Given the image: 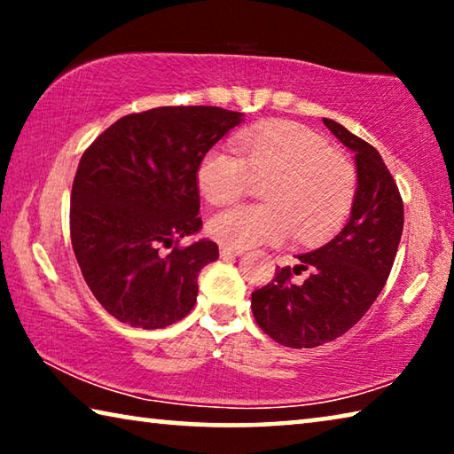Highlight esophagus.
I'll return each instance as SVG.
<instances>
[{
	"label": "esophagus",
	"mask_w": 454,
	"mask_h": 454,
	"mask_svg": "<svg viewBox=\"0 0 454 454\" xmlns=\"http://www.w3.org/2000/svg\"><path fill=\"white\" fill-rule=\"evenodd\" d=\"M222 256H240L244 254V248H234V246H220Z\"/></svg>",
	"instance_id": "obj_1"
}]
</instances>
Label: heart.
I'll list each match as a JSON object with an SVG mask.
<instances>
[{"instance_id":"obj_1","label":"heart","mask_w":454,"mask_h":454,"mask_svg":"<svg viewBox=\"0 0 454 454\" xmlns=\"http://www.w3.org/2000/svg\"><path fill=\"white\" fill-rule=\"evenodd\" d=\"M238 153L212 148L200 160L196 184L210 204H228L254 180L264 204H236L212 214L208 234L234 248L278 244L294 232L320 244L348 220L356 172L320 134L294 121H270L238 137Z\"/></svg>"}]
</instances>
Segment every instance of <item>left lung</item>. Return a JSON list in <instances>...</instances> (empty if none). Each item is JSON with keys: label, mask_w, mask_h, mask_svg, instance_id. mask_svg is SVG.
Wrapping results in <instances>:
<instances>
[{"label": "left lung", "mask_w": 454, "mask_h": 454, "mask_svg": "<svg viewBox=\"0 0 454 454\" xmlns=\"http://www.w3.org/2000/svg\"><path fill=\"white\" fill-rule=\"evenodd\" d=\"M326 128L356 162V198L350 218L333 240L278 268L272 282L252 292L258 326L278 344L314 348L350 330L371 309L395 264L403 236L401 192L380 153L334 120ZM309 270L304 283L291 280Z\"/></svg>", "instance_id": "left-lung-1"}]
</instances>
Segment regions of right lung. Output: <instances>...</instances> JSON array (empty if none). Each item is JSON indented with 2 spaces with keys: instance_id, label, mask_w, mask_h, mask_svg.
<instances>
[{
  "instance_id": "1",
  "label": "right lung",
  "mask_w": 454,
  "mask_h": 454,
  "mask_svg": "<svg viewBox=\"0 0 454 454\" xmlns=\"http://www.w3.org/2000/svg\"><path fill=\"white\" fill-rule=\"evenodd\" d=\"M242 116L216 106L153 107L120 118L83 152L72 246L91 294L114 318L153 330L194 309L198 274L218 260V246L178 242L202 228L200 160Z\"/></svg>"
}]
</instances>
